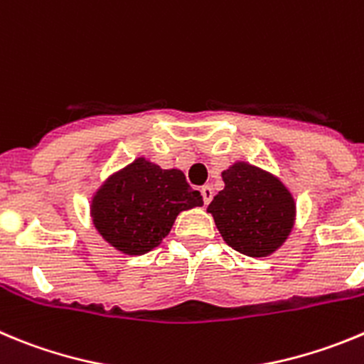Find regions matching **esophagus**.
Instances as JSON below:
<instances>
[{
    "mask_svg": "<svg viewBox=\"0 0 364 364\" xmlns=\"http://www.w3.org/2000/svg\"><path fill=\"white\" fill-rule=\"evenodd\" d=\"M202 198H204V204H209L213 200V188L211 186H204L202 188Z\"/></svg>",
    "mask_w": 364,
    "mask_h": 364,
    "instance_id": "esophagus-1",
    "label": "esophagus"
}]
</instances>
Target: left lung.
<instances>
[{
	"label": "left lung",
	"mask_w": 364,
	"mask_h": 364,
	"mask_svg": "<svg viewBox=\"0 0 364 364\" xmlns=\"http://www.w3.org/2000/svg\"><path fill=\"white\" fill-rule=\"evenodd\" d=\"M225 188L209 204L223 242L251 258L282 247L296 220L294 196L272 173L235 162L222 173Z\"/></svg>",
	"instance_id": "obj_1"
}]
</instances>
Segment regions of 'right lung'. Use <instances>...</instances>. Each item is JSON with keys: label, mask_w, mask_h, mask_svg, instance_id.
<instances>
[{"label": "right lung", "mask_w": 364, "mask_h": 364, "mask_svg": "<svg viewBox=\"0 0 364 364\" xmlns=\"http://www.w3.org/2000/svg\"><path fill=\"white\" fill-rule=\"evenodd\" d=\"M204 205L180 169H162L139 156L106 178L92 198L99 235L124 255H146L169 235L176 216Z\"/></svg>", "instance_id": "obj_1"}]
</instances>
